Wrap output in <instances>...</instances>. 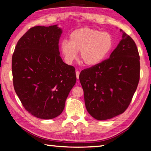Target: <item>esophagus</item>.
Here are the masks:
<instances>
[{
    "label": "esophagus",
    "mask_w": 151,
    "mask_h": 151,
    "mask_svg": "<svg viewBox=\"0 0 151 151\" xmlns=\"http://www.w3.org/2000/svg\"><path fill=\"white\" fill-rule=\"evenodd\" d=\"M79 75H80V72H79L78 70H76V78L78 79V81L79 79Z\"/></svg>",
    "instance_id": "esophagus-1"
}]
</instances>
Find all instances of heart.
I'll list each match as a JSON object with an SVG mask.
<instances>
[{
  "label": "heart",
  "mask_w": 151,
  "mask_h": 151,
  "mask_svg": "<svg viewBox=\"0 0 151 151\" xmlns=\"http://www.w3.org/2000/svg\"><path fill=\"white\" fill-rule=\"evenodd\" d=\"M113 46V39L111 34L106 32L82 28L72 32L70 41L63 40L61 42V51L68 64H71L78 57L86 66H95L102 62Z\"/></svg>",
  "instance_id": "obj_1"
}]
</instances>
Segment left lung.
Here are the masks:
<instances>
[{
	"mask_svg": "<svg viewBox=\"0 0 151 151\" xmlns=\"http://www.w3.org/2000/svg\"><path fill=\"white\" fill-rule=\"evenodd\" d=\"M122 40L109 58L83 70L79 80L86 110L96 120L113 118L126 111L140 78V57L132 38L121 29Z\"/></svg>",
	"mask_w": 151,
	"mask_h": 151,
	"instance_id": "8db88e82",
	"label": "left lung"
}]
</instances>
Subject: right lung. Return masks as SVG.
I'll return each mask as SVG.
<instances>
[{"mask_svg":"<svg viewBox=\"0 0 151 151\" xmlns=\"http://www.w3.org/2000/svg\"><path fill=\"white\" fill-rule=\"evenodd\" d=\"M57 25L30 29L18 41L12 57L14 91L27 111L35 117L51 119L62 113L75 85V68L63 62Z\"/></svg>","mask_w":151,"mask_h":151,"instance_id":"add662e5","label":"right lung"}]
</instances>
